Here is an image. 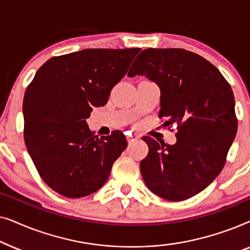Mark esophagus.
Listing matches in <instances>:
<instances>
[{
    "instance_id": "obj_1",
    "label": "esophagus",
    "mask_w": 250,
    "mask_h": 250,
    "mask_svg": "<svg viewBox=\"0 0 250 250\" xmlns=\"http://www.w3.org/2000/svg\"><path fill=\"white\" fill-rule=\"evenodd\" d=\"M138 140H139V138H138V136H136V135H134V134H129V135H127V142H128V145H131V143L138 141Z\"/></svg>"
}]
</instances>
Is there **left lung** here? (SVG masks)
Segmentation results:
<instances>
[{
    "label": "left lung",
    "mask_w": 250,
    "mask_h": 250,
    "mask_svg": "<svg viewBox=\"0 0 250 250\" xmlns=\"http://www.w3.org/2000/svg\"><path fill=\"white\" fill-rule=\"evenodd\" d=\"M135 75L159 86L164 125L177 124L173 146L142 138L149 146L140 163L143 181L163 199L196 196L221 173L237 134L231 86L214 64L183 49L143 50L128 71Z\"/></svg>",
    "instance_id": "8db88e82"
}]
</instances>
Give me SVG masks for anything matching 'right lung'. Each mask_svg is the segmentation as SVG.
<instances>
[{"mask_svg": "<svg viewBox=\"0 0 250 250\" xmlns=\"http://www.w3.org/2000/svg\"><path fill=\"white\" fill-rule=\"evenodd\" d=\"M141 49H86L47 60L23 98V138L36 169L67 198L95 192L127 146L121 131L93 136L86 118L108 102Z\"/></svg>", "mask_w": 250, "mask_h": 250, "instance_id": "1", "label": "right lung"}]
</instances>
